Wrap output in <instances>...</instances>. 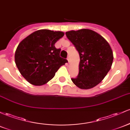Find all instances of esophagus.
Listing matches in <instances>:
<instances>
[{"label": "esophagus", "mask_w": 130, "mask_h": 130, "mask_svg": "<svg viewBox=\"0 0 130 130\" xmlns=\"http://www.w3.org/2000/svg\"><path fill=\"white\" fill-rule=\"evenodd\" d=\"M67 59L68 62H70V57H68L67 58Z\"/></svg>", "instance_id": "1"}]
</instances>
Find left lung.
I'll list each match as a JSON object with an SVG mask.
<instances>
[{
  "mask_svg": "<svg viewBox=\"0 0 130 130\" xmlns=\"http://www.w3.org/2000/svg\"><path fill=\"white\" fill-rule=\"evenodd\" d=\"M65 35L80 58L79 73L72 80L80 89H91L101 83L109 72L113 59L112 49L102 36L91 29L70 31Z\"/></svg>",
  "mask_w": 130,
  "mask_h": 130,
  "instance_id": "obj_1",
  "label": "left lung"
}]
</instances>
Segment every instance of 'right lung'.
<instances>
[{"label": "right lung", "instance_id": "obj_1", "mask_svg": "<svg viewBox=\"0 0 130 130\" xmlns=\"http://www.w3.org/2000/svg\"><path fill=\"white\" fill-rule=\"evenodd\" d=\"M63 35L62 31L40 29L19 44L15 54V63L28 82L35 86L43 85L68 62L60 57L61 49L55 47V42Z\"/></svg>", "mask_w": 130, "mask_h": 130}]
</instances>
